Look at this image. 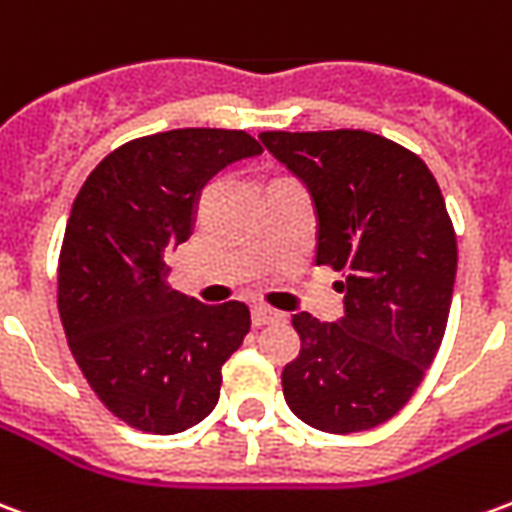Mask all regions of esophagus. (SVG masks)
<instances>
[{
    "label": "esophagus",
    "instance_id": "esophagus-1",
    "mask_svg": "<svg viewBox=\"0 0 512 512\" xmlns=\"http://www.w3.org/2000/svg\"><path fill=\"white\" fill-rule=\"evenodd\" d=\"M282 318H285L282 312L271 310V307H263V304H255V307H252V323H255V326L277 323V321H282Z\"/></svg>",
    "mask_w": 512,
    "mask_h": 512
}]
</instances>
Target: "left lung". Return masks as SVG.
<instances>
[{
  "label": "left lung",
  "mask_w": 512,
  "mask_h": 512,
  "mask_svg": "<svg viewBox=\"0 0 512 512\" xmlns=\"http://www.w3.org/2000/svg\"><path fill=\"white\" fill-rule=\"evenodd\" d=\"M271 156L310 191L315 263L343 271L345 315H293L299 356L282 370L290 411L326 433L395 417L439 351L458 246L436 178L370 131H266Z\"/></svg>",
  "instance_id": "1"
}]
</instances>
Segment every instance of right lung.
Instances as JSON below:
<instances>
[{
	"label": "right lung",
	"mask_w": 512,
	"mask_h": 512,
	"mask_svg": "<svg viewBox=\"0 0 512 512\" xmlns=\"http://www.w3.org/2000/svg\"><path fill=\"white\" fill-rule=\"evenodd\" d=\"M260 153L246 131H161L109 153L73 202L60 252L62 326L95 395L131 428L180 433L219 400L249 310L172 290L164 255L189 241L205 183Z\"/></svg>",
	"instance_id": "1"
}]
</instances>
